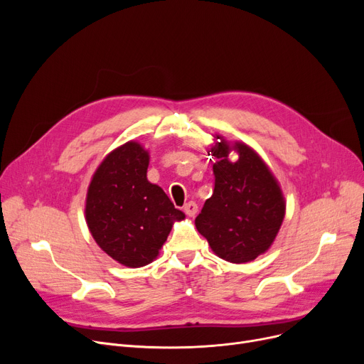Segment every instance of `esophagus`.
<instances>
[{"instance_id": "34e87169", "label": "esophagus", "mask_w": 364, "mask_h": 364, "mask_svg": "<svg viewBox=\"0 0 364 364\" xmlns=\"http://www.w3.org/2000/svg\"><path fill=\"white\" fill-rule=\"evenodd\" d=\"M184 213L188 217H195L198 214V205L195 202H188L184 205Z\"/></svg>"}]
</instances>
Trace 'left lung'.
<instances>
[{"instance_id": "obj_1", "label": "left lung", "mask_w": 364, "mask_h": 364, "mask_svg": "<svg viewBox=\"0 0 364 364\" xmlns=\"http://www.w3.org/2000/svg\"><path fill=\"white\" fill-rule=\"evenodd\" d=\"M236 151L240 158L230 159ZM215 187L195 224L213 252L233 264L254 261L273 245L286 213V200L270 166L243 141H227L220 134L208 155Z\"/></svg>"}]
</instances>
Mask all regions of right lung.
Wrapping results in <instances>:
<instances>
[{
	"label": "right lung",
	"instance_id": "right-lung-1",
	"mask_svg": "<svg viewBox=\"0 0 364 364\" xmlns=\"http://www.w3.org/2000/svg\"><path fill=\"white\" fill-rule=\"evenodd\" d=\"M149 150L127 141L105 156L91 177L85 221L100 250L139 269L159 255L176 221L186 218L166 193L147 180Z\"/></svg>",
	"mask_w": 364,
	"mask_h": 364
}]
</instances>
